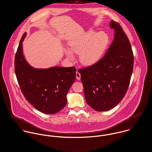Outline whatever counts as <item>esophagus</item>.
I'll list each match as a JSON object with an SVG mask.
<instances>
[{
    "label": "esophagus",
    "instance_id": "34e87169",
    "mask_svg": "<svg viewBox=\"0 0 152 152\" xmlns=\"http://www.w3.org/2000/svg\"><path fill=\"white\" fill-rule=\"evenodd\" d=\"M76 79L77 80H80V78H81V75H80V73L78 71H76Z\"/></svg>",
    "mask_w": 152,
    "mask_h": 152
}]
</instances>
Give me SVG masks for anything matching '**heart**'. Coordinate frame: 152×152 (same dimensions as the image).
I'll return each mask as SVG.
<instances>
[{
    "mask_svg": "<svg viewBox=\"0 0 152 152\" xmlns=\"http://www.w3.org/2000/svg\"><path fill=\"white\" fill-rule=\"evenodd\" d=\"M108 44V37L104 32L97 34L90 30L82 36L73 39L69 46L71 50L79 54L80 62L86 66L96 64L101 57ZM69 50H66L65 53L69 59H75L74 53Z\"/></svg>",
    "mask_w": 152,
    "mask_h": 152,
    "instance_id": "1",
    "label": "heart"
}]
</instances>
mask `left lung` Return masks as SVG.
I'll list each match as a JSON object with an SVG mask.
<instances>
[{
	"mask_svg": "<svg viewBox=\"0 0 152 152\" xmlns=\"http://www.w3.org/2000/svg\"><path fill=\"white\" fill-rule=\"evenodd\" d=\"M114 40L97 62L79 69L85 99L97 111H108L122 100L129 85L134 54L129 40L119 24L112 20Z\"/></svg>",
	"mask_w": 152,
	"mask_h": 152,
	"instance_id": "8db88e82",
	"label": "left lung"
}]
</instances>
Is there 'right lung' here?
<instances>
[{
    "label": "right lung",
    "instance_id": "obj_1",
    "mask_svg": "<svg viewBox=\"0 0 152 152\" xmlns=\"http://www.w3.org/2000/svg\"><path fill=\"white\" fill-rule=\"evenodd\" d=\"M26 34L21 37L15 55V70L19 86L26 99L34 108L44 114H55L66 105V94L75 81L76 68L31 67L22 51Z\"/></svg>",
    "mask_w": 152,
    "mask_h": 152
}]
</instances>
